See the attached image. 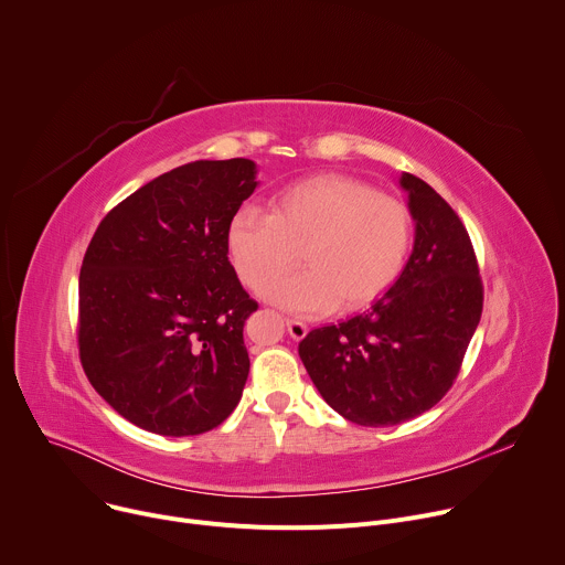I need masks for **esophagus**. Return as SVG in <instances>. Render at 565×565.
<instances>
[{
  "label": "esophagus",
  "instance_id": "34e87169",
  "mask_svg": "<svg viewBox=\"0 0 565 565\" xmlns=\"http://www.w3.org/2000/svg\"><path fill=\"white\" fill-rule=\"evenodd\" d=\"M286 329L292 340H303L308 333V324H303L299 319H286Z\"/></svg>",
  "mask_w": 565,
  "mask_h": 565
}]
</instances>
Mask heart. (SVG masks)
I'll list each match as a JSON object with an SVG mask.
<instances>
[{
	"instance_id": "b5f03b06",
	"label": "heart",
	"mask_w": 565,
	"mask_h": 565,
	"mask_svg": "<svg viewBox=\"0 0 565 565\" xmlns=\"http://www.w3.org/2000/svg\"><path fill=\"white\" fill-rule=\"evenodd\" d=\"M412 236V212L399 199L347 174H317L284 188L273 212L238 207L227 225V253L238 277L257 290L291 267L301 249L307 268L271 278L264 297L292 312L321 315L377 299L405 268Z\"/></svg>"
}]
</instances>
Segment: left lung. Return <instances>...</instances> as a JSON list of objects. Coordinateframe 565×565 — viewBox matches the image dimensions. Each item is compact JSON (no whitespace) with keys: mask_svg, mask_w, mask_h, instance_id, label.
I'll use <instances>...</instances> for the list:
<instances>
[{"mask_svg":"<svg viewBox=\"0 0 565 565\" xmlns=\"http://www.w3.org/2000/svg\"><path fill=\"white\" fill-rule=\"evenodd\" d=\"M416 221L414 250L395 284L342 324L312 329L299 358L329 405L362 427H391L451 388L482 312V281L469 234L449 203L402 172Z\"/></svg>","mask_w":565,"mask_h":565,"instance_id":"left-lung-1","label":"left lung"}]
</instances>
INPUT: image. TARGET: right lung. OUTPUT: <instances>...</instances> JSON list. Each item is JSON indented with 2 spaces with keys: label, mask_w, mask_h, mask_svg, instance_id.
<instances>
[{
  "label": "right lung",
  "mask_w": 565,
  "mask_h": 565,
  "mask_svg": "<svg viewBox=\"0 0 565 565\" xmlns=\"http://www.w3.org/2000/svg\"><path fill=\"white\" fill-rule=\"evenodd\" d=\"M259 185L248 158L149 181L98 225L79 270V362L109 407L160 436H199L238 405L257 301L227 259V225Z\"/></svg>",
  "instance_id": "right-lung-1"
}]
</instances>
